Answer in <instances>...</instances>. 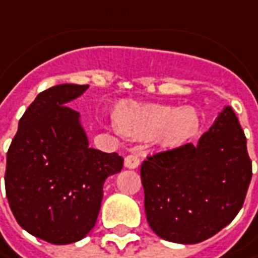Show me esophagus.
<instances>
[{
  "mask_svg": "<svg viewBox=\"0 0 258 258\" xmlns=\"http://www.w3.org/2000/svg\"><path fill=\"white\" fill-rule=\"evenodd\" d=\"M125 167H128V169H136V167H139V164H140V156L137 154V153H133V154H128L127 157H125Z\"/></svg>",
  "mask_w": 258,
  "mask_h": 258,
  "instance_id": "obj_1",
  "label": "esophagus"
}]
</instances>
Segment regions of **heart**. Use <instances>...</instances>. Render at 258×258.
Segmentation results:
<instances>
[{
    "mask_svg": "<svg viewBox=\"0 0 258 258\" xmlns=\"http://www.w3.org/2000/svg\"><path fill=\"white\" fill-rule=\"evenodd\" d=\"M115 124L128 137L144 139L153 136L159 146L174 147L195 136L201 118L194 107L176 109L163 105L124 104L115 111Z\"/></svg>",
    "mask_w": 258,
    "mask_h": 258,
    "instance_id": "1",
    "label": "heart"
}]
</instances>
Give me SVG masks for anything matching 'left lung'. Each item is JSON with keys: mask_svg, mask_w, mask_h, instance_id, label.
I'll return each mask as SVG.
<instances>
[{"mask_svg": "<svg viewBox=\"0 0 258 258\" xmlns=\"http://www.w3.org/2000/svg\"><path fill=\"white\" fill-rule=\"evenodd\" d=\"M150 228L179 244L208 240L237 217L251 182L247 139L231 107L198 144L147 156L141 163Z\"/></svg>", "mask_w": 258, "mask_h": 258, "instance_id": "left-lung-1", "label": "left lung"}]
</instances>
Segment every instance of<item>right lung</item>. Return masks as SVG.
I'll list each match as a JSON object with an SVG mask.
<instances>
[{
	"instance_id": "right-lung-1",
	"label": "right lung",
	"mask_w": 258,
	"mask_h": 258,
	"mask_svg": "<svg viewBox=\"0 0 258 258\" xmlns=\"http://www.w3.org/2000/svg\"><path fill=\"white\" fill-rule=\"evenodd\" d=\"M88 88L63 84L40 92L7 153L10 208L21 228L51 244L82 240L95 227L104 182L124 164L117 153L88 147L79 112L68 105Z\"/></svg>"
}]
</instances>
